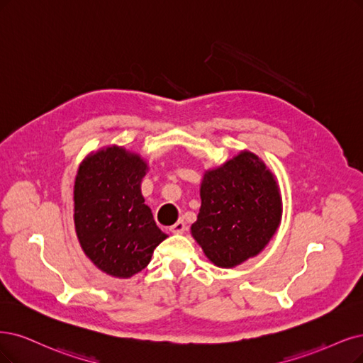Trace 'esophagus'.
I'll return each instance as SVG.
<instances>
[{
	"label": "esophagus",
	"instance_id": "34e87169",
	"mask_svg": "<svg viewBox=\"0 0 363 363\" xmlns=\"http://www.w3.org/2000/svg\"><path fill=\"white\" fill-rule=\"evenodd\" d=\"M185 230H186V225H185V223L182 220H179V221L174 223L173 225H170V232L172 233H184Z\"/></svg>",
	"mask_w": 363,
	"mask_h": 363
}]
</instances>
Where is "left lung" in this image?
<instances>
[{
	"label": "left lung",
	"instance_id": "8db88e82",
	"mask_svg": "<svg viewBox=\"0 0 363 363\" xmlns=\"http://www.w3.org/2000/svg\"><path fill=\"white\" fill-rule=\"evenodd\" d=\"M191 235L218 267H233L269 244L283 216L274 173L250 151L205 172Z\"/></svg>",
	"mask_w": 363,
	"mask_h": 363
}]
</instances>
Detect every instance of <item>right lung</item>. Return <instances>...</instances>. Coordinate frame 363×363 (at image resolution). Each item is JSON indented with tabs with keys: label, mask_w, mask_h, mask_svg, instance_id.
I'll return each instance as SVG.
<instances>
[{
	"label": "right lung",
	"mask_w": 363,
	"mask_h": 363,
	"mask_svg": "<svg viewBox=\"0 0 363 363\" xmlns=\"http://www.w3.org/2000/svg\"><path fill=\"white\" fill-rule=\"evenodd\" d=\"M147 164L123 146L89 154L74 181V227L86 257L100 271L130 278L151 262L167 238L140 191Z\"/></svg>",
	"instance_id": "add662e5"
}]
</instances>
